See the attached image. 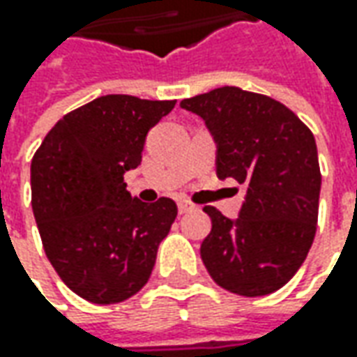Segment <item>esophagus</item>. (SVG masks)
Returning a JSON list of instances; mask_svg holds the SVG:
<instances>
[{
  "label": "esophagus",
  "mask_w": 357,
  "mask_h": 357,
  "mask_svg": "<svg viewBox=\"0 0 357 357\" xmlns=\"http://www.w3.org/2000/svg\"><path fill=\"white\" fill-rule=\"evenodd\" d=\"M195 208V204H190L188 200H178V213L185 214V213H190Z\"/></svg>",
  "instance_id": "esophagus-1"
}]
</instances>
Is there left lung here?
I'll use <instances>...</instances> for the list:
<instances>
[{
    "instance_id": "obj_1",
    "label": "left lung",
    "mask_w": 357,
    "mask_h": 357,
    "mask_svg": "<svg viewBox=\"0 0 357 357\" xmlns=\"http://www.w3.org/2000/svg\"><path fill=\"white\" fill-rule=\"evenodd\" d=\"M216 143L218 178L246 186L236 220L204 206L213 230L200 258L213 280L238 296H266L290 280L316 234L322 174L312 130L276 99L220 87L181 101Z\"/></svg>"
}]
</instances>
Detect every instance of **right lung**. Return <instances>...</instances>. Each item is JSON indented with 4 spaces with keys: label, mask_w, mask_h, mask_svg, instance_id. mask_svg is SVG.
<instances>
[{
    "label": "right lung",
    "mask_w": 357,
    "mask_h": 357,
    "mask_svg": "<svg viewBox=\"0 0 357 357\" xmlns=\"http://www.w3.org/2000/svg\"><path fill=\"white\" fill-rule=\"evenodd\" d=\"M176 101L105 95L57 121L31 160V206L51 266L77 296L117 304L151 278L174 200L130 197L125 172Z\"/></svg>",
    "instance_id": "obj_1"
}]
</instances>
